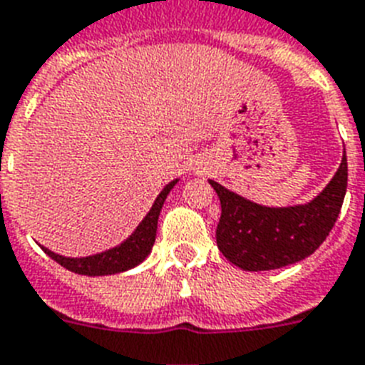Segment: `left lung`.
I'll use <instances>...</instances> for the list:
<instances>
[{
	"label": "left lung",
	"mask_w": 365,
	"mask_h": 365,
	"mask_svg": "<svg viewBox=\"0 0 365 365\" xmlns=\"http://www.w3.org/2000/svg\"><path fill=\"white\" fill-rule=\"evenodd\" d=\"M346 156L319 196L309 203L265 207L209 180L222 215L217 226V245L233 265L245 271H269L307 258L324 243L339 217L345 200Z\"/></svg>",
	"instance_id": "1"
}]
</instances>
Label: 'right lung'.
Segmentation results:
<instances>
[{
	"mask_svg": "<svg viewBox=\"0 0 365 365\" xmlns=\"http://www.w3.org/2000/svg\"><path fill=\"white\" fill-rule=\"evenodd\" d=\"M179 182V179L171 180L169 185L164 186V190L160 192L156 201L150 207V211L147 212V217L143 218L139 226L133 230V233L128 239H124L120 245H116L113 249L103 250L100 255L92 256H81V258H69V256H62L52 252L46 247H41L46 255L51 256L52 260L63 265L66 269L78 273V275L88 277H101V275H115V273H122L135 267L141 264L153 250L154 239H156V230H158V217L164 201L168 194L171 192L175 185Z\"/></svg>",
	"mask_w": 365,
	"mask_h": 365,
	"instance_id": "add662e5",
	"label": "right lung"
}]
</instances>
